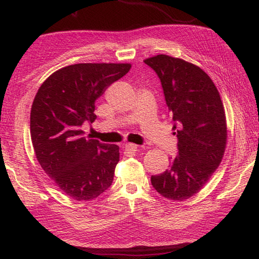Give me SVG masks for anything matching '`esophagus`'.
Here are the masks:
<instances>
[{"mask_svg":"<svg viewBox=\"0 0 259 259\" xmlns=\"http://www.w3.org/2000/svg\"><path fill=\"white\" fill-rule=\"evenodd\" d=\"M123 148H124V150H125L126 152L134 153V152L137 151L138 146L136 145V144H130V143H126V144H124V145H123Z\"/></svg>","mask_w":259,"mask_h":259,"instance_id":"esophagus-1","label":"esophagus"}]
</instances>
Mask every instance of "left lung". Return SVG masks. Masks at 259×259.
Listing matches in <instances>:
<instances>
[{
    "label": "left lung",
    "instance_id": "8db88e82",
    "mask_svg": "<svg viewBox=\"0 0 259 259\" xmlns=\"http://www.w3.org/2000/svg\"><path fill=\"white\" fill-rule=\"evenodd\" d=\"M144 61L160 78L178 138V154L163 174L151 177L152 185L166 199L185 201L202 190L224 156V105L211 78L196 65L166 55Z\"/></svg>",
    "mask_w": 259,
    "mask_h": 259
}]
</instances>
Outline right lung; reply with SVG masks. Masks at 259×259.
<instances>
[{"mask_svg":"<svg viewBox=\"0 0 259 259\" xmlns=\"http://www.w3.org/2000/svg\"><path fill=\"white\" fill-rule=\"evenodd\" d=\"M131 64L87 63L63 67L38 88L30 109V138L41 168L76 201L96 199L112 185L120 147L83 137L96 120L95 102Z\"/></svg>","mask_w":259,"mask_h":259,"instance_id":"right-lung-1","label":"right lung"}]
</instances>
